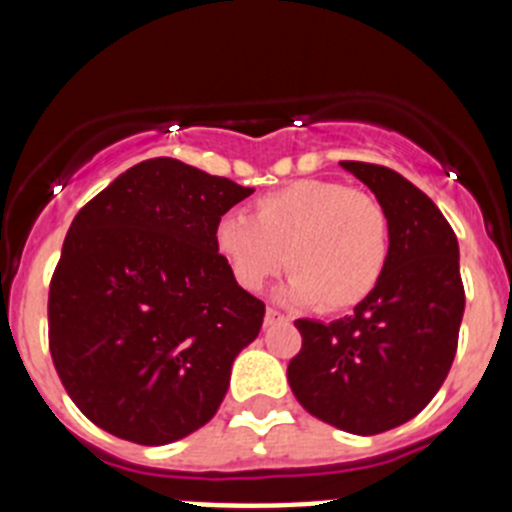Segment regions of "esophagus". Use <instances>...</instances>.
<instances>
[{
  "label": "esophagus",
  "mask_w": 512,
  "mask_h": 512,
  "mask_svg": "<svg viewBox=\"0 0 512 512\" xmlns=\"http://www.w3.org/2000/svg\"><path fill=\"white\" fill-rule=\"evenodd\" d=\"M282 320H287V315H284V312H279L277 307H266V325L282 323Z\"/></svg>",
  "instance_id": "esophagus-1"
}]
</instances>
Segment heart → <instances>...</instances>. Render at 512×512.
<instances>
[{"instance_id":"1","label":"heart","mask_w":512,"mask_h":512,"mask_svg":"<svg viewBox=\"0 0 512 512\" xmlns=\"http://www.w3.org/2000/svg\"><path fill=\"white\" fill-rule=\"evenodd\" d=\"M215 251L243 289L256 292L284 266L289 295L320 312L361 305L390 261V217L372 194L330 179H297L215 225Z\"/></svg>"}]
</instances>
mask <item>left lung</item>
Returning <instances> with one entry per match:
<instances>
[{"mask_svg": "<svg viewBox=\"0 0 512 512\" xmlns=\"http://www.w3.org/2000/svg\"><path fill=\"white\" fill-rule=\"evenodd\" d=\"M341 166L390 217V261L348 318L295 320L302 348L287 379L310 415L377 436L415 418L454 364L464 315L459 243L431 197L405 176L364 161Z\"/></svg>", "mask_w": 512, "mask_h": 512, "instance_id": "obj_1", "label": "left lung"}]
</instances>
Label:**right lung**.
Returning a JSON list of instances; mask_svg holds the SVG:
<instances>
[{
	"mask_svg": "<svg viewBox=\"0 0 512 512\" xmlns=\"http://www.w3.org/2000/svg\"><path fill=\"white\" fill-rule=\"evenodd\" d=\"M251 192L148 158L76 212L51 277L48 346L102 431L164 446L217 413L266 312L215 251V225Z\"/></svg>",
	"mask_w": 512,
	"mask_h": 512,
	"instance_id": "obj_1",
	"label": "right lung"
}]
</instances>
